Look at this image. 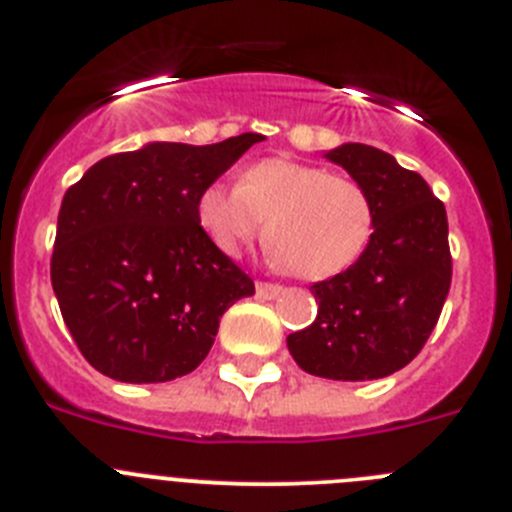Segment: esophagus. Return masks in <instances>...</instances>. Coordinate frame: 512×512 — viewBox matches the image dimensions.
<instances>
[{
    "label": "esophagus",
    "mask_w": 512,
    "mask_h": 512,
    "mask_svg": "<svg viewBox=\"0 0 512 512\" xmlns=\"http://www.w3.org/2000/svg\"><path fill=\"white\" fill-rule=\"evenodd\" d=\"M255 290H257V298H262V300H272V298H278V295L283 293V288H280V285H275V283H257Z\"/></svg>",
    "instance_id": "obj_1"
}]
</instances>
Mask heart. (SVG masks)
Returning <instances> with one entry per match:
<instances>
[{
  "instance_id": "b5f03b06",
  "label": "heart",
  "mask_w": 512,
  "mask_h": 512,
  "mask_svg": "<svg viewBox=\"0 0 512 512\" xmlns=\"http://www.w3.org/2000/svg\"><path fill=\"white\" fill-rule=\"evenodd\" d=\"M197 219L224 255H240L265 221L267 250L303 280H328L351 267L374 232V209L356 181L288 159L255 161L237 186L209 184Z\"/></svg>"
}]
</instances>
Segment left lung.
I'll return each mask as SVG.
<instances>
[{"label": "left lung", "mask_w": 512, "mask_h": 512, "mask_svg": "<svg viewBox=\"0 0 512 512\" xmlns=\"http://www.w3.org/2000/svg\"><path fill=\"white\" fill-rule=\"evenodd\" d=\"M369 197L374 234L348 270L315 283L318 315L288 336L295 364L333 381L384 379L422 351L452 283L447 212L427 181L381 148L326 151Z\"/></svg>", "instance_id": "8db88e82"}]
</instances>
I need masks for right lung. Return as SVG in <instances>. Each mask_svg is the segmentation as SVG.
Returning a JSON list of instances; mask_svg holds the SVG:
<instances>
[{
    "label": "right lung",
    "mask_w": 512,
    "mask_h": 512,
    "mask_svg": "<svg viewBox=\"0 0 512 512\" xmlns=\"http://www.w3.org/2000/svg\"><path fill=\"white\" fill-rule=\"evenodd\" d=\"M262 138L146 143L105 156L65 191L52 290L70 336L100 374L126 384L191 374L224 310L255 293L250 275L199 227L197 199Z\"/></svg>",
    "instance_id": "right-lung-1"
}]
</instances>
